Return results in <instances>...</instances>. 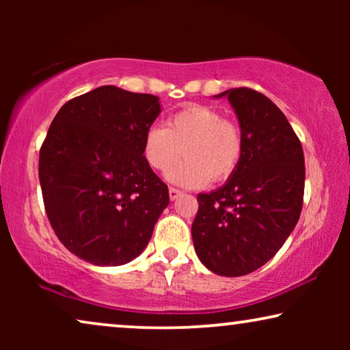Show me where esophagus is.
<instances>
[{
  "label": "esophagus",
  "instance_id": "obj_1",
  "mask_svg": "<svg viewBox=\"0 0 350 350\" xmlns=\"http://www.w3.org/2000/svg\"><path fill=\"white\" fill-rule=\"evenodd\" d=\"M181 194H183V193H181L180 189H176V188H169V196H170V200H175V199H178Z\"/></svg>",
  "mask_w": 350,
  "mask_h": 350
}]
</instances>
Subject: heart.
Here are the masks:
<instances>
[{
  "mask_svg": "<svg viewBox=\"0 0 350 350\" xmlns=\"http://www.w3.org/2000/svg\"><path fill=\"white\" fill-rule=\"evenodd\" d=\"M143 157L157 174H167L181 154L186 161L169 175L188 188L226 181L243 154L241 127L217 108L188 105L172 113L164 127H151L143 140Z\"/></svg>",
  "mask_w": 350,
  "mask_h": 350,
  "instance_id": "obj_1",
  "label": "heart"
}]
</instances>
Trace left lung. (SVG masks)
<instances>
[{"mask_svg": "<svg viewBox=\"0 0 350 350\" xmlns=\"http://www.w3.org/2000/svg\"><path fill=\"white\" fill-rule=\"evenodd\" d=\"M223 95L236 109L243 154L226 185L198 196L191 236L207 269L239 277L266 265L295 229L306 169L298 135L266 95L248 88Z\"/></svg>", "mask_w": 350, "mask_h": 350, "instance_id": "left-lung-1", "label": "left lung"}]
</instances>
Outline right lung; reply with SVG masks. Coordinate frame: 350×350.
Here are the masks:
<instances>
[{
    "instance_id": "right-lung-1",
    "label": "right lung",
    "mask_w": 350,
    "mask_h": 350,
    "mask_svg": "<svg viewBox=\"0 0 350 350\" xmlns=\"http://www.w3.org/2000/svg\"><path fill=\"white\" fill-rule=\"evenodd\" d=\"M151 94L102 85L66 102L40 150L46 215L59 241L95 266L132 261L150 242L169 188L143 157Z\"/></svg>"
}]
</instances>
